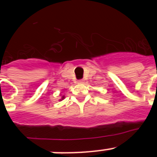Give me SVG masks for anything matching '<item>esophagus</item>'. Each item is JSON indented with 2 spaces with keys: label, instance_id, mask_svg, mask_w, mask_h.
I'll return each instance as SVG.
<instances>
[{
  "label": "esophagus",
  "instance_id": "esophagus-1",
  "mask_svg": "<svg viewBox=\"0 0 157 157\" xmlns=\"http://www.w3.org/2000/svg\"><path fill=\"white\" fill-rule=\"evenodd\" d=\"M78 84H82V83H84V80H78Z\"/></svg>",
  "mask_w": 157,
  "mask_h": 157
}]
</instances>
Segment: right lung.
Wrapping results in <instances>:
<instances>
[{
    "label": "right lung",
    "instance_id": "1",
    "mask_svg": "<svg viewBox=\"0 0 157 157\" xmlns=\"http://www.w3.org/2000/svg\"><path fill=\"white\" fill-rule=\"evenodd\" d=\"M64 98H65V97H64V96H61V98H60V99H59V101H62V100H63V99H64Z\"/></svg>",
    "mask_w": 157,
    "mask_h": 157
}]
</instances>
